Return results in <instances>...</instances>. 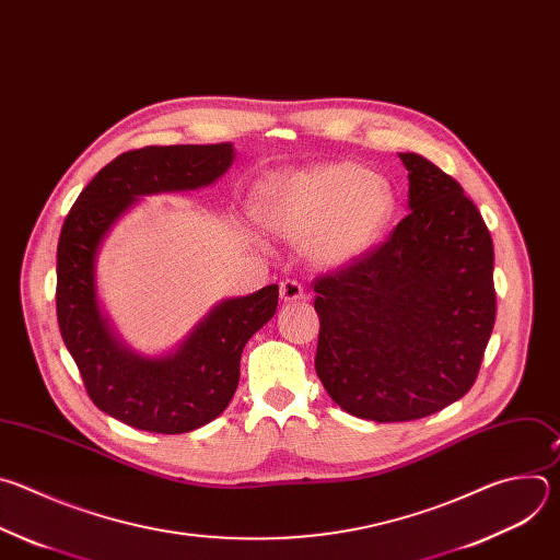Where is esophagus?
<instances>
[{"instance_id":"esophagus-1","label":"esophagus","mask_w":560,"mask_h":560,"mask_svg":"<svg viewBox=\"0 0 560 560\" xmlns=\"http://www.w3.org/2000/svg\"><path fill=\"white\" fill-rule=\"evenodd\" d=\"M280 298H282L284 302L302 300V298H304V287H302L298 280L287 278V280H282V282H280Z\"/></svg>"}]
</instances>
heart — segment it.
<instances>
[{
  "label": "heart",
  "instance_id": "b5f03b06",
  "mask_svg": "<svg viewBox=\"0 0 560 560\" xmlns=\"http://www.w3.org/2000/svg\"><path fill=\"white\" fill-rule=\"evenodd\" d=\"M393 211L386 180L353 163H326L280 174L258 191L254 215L311 260L335 267L369 252L384 234Z\"/></svg>",
  "mask_w": 560,
  "mask_h": 560
}]
</instances>
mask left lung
Listing matches in <instances>:
<instances>
[{"instance_id":"left-lung-1","label":"left lung","mask_w":560,"mask_h":560,"mask_svg":"<svg viewBox=\"0 0 560 560\" xmlns=\"http://www.w3.org/2000/svg\"><path fill=\"white\" fill-rule=\"evenodd\" d=\"M410 213L313 282L315 373L342 410L380 423L428 417L475 384L497 317L492 236L464 187L419 154Z\"/></svg>"}]
</instances>
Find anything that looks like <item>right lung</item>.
<instances>
[{
  "instance_id": "right-lung-1",
  "label": "right lung",
  "mask_w": 560,
  "mask_h": 560,
  "mask_svg": "<svg viewBox=\"0 0 560 560\" xmlns=\"http://www.w3.org/2000/svg\"><path fill=\"white\" fill-rule=\"evenodd\" d=\"M234 148L148 145L109 161L79 194L57 245V322L96 408L148 432L180 434L225 410L238 388L241 355L276 313L278 284L218 304L167 358L124 349L94 293V256L139 196L198 189L230 170Z\"/></svg>"
}]
</instances>
